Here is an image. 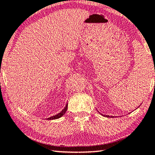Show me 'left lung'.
<instances>
[{
    "label": "left lung",
    "mask_w": 155,
    "mask_h": 155,
    "mask_svg": "<svg viewBox=\"0 0 155 155\" xmlns=\"http://www.w3.org/2000/svg\"><path fill=\"white\" fill-rule=\"evenodd\" d=\"M106 117H108L109 116H108V115H106ZM111 117H112V116H111Z\"/></svg>",
    "instance_id": "1"
}]
</instances>
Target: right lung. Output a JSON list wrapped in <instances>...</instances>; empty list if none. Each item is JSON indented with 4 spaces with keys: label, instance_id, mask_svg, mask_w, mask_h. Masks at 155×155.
<instances>
[{
    "label": "right lung",
    "instance_id": "add662e5",
    "mask_svg": "<svg viewBox=\"0 0 155 155\" xmlns=\"http://www.w3.org/2000/svg\"><path fill=\"white\" fill-rule=\"evenodd\" d=\"M67 107H68V104L66 105V106L64 108V109L62 110L61 111L60 113H58V114L55 115H53V116H51L50 117H48V118H47V120H55V119H58L59 117H61V116H63L64 115V113H66V111L67 110Z\"/></svg>",
    "mask_w": 155,
    "mask_h": 155
}]
</instances>
